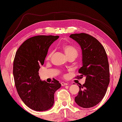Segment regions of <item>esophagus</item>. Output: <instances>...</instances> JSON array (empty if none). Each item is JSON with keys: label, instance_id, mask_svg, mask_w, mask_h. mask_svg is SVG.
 I'll use <instances>...</instances> for the list:
<instances>
[{"label": "esophagus", "instance_id": "esophagus-1", "mask_svg": "<svg viewBox=\"0 0 122 122\" xmlns=\"http://www.w3.org/2000/svg\"><path fill=\"white\" fill-rule=\"evenodd\" d=\"M61 84L62 86H64V85H68V83H65V82H61Z\"/></svg>", "mask_w": 122, "mask_h": 122}]
</instances>
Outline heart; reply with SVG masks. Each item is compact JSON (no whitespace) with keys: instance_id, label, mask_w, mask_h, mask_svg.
<instances>
[{"instance_id":"b5f03b06","label":"heart","mask_w":122,"mask_h":122,"mask_svg":"<svg viewBox=\"0 0 122 122\" xmlns=\"http://www.w3.org/2000/svg\"><path fill=\"white\" fill-rule=\"evenodd\" d=\"M62 49L65 52L66 55L68 57V58L73 57L74 58H76L78 55V51L77 49L74 47L71 46L70 45H63L61 46ZM53 52L50 51L46 56V60H50L51 58Z\"/></svg>"}]
</instances>
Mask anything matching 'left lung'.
Instances as JSON below:
<instances>
[{
    "mask_svg": "<svg viewBox=\"0 0 122 122\" xmlns=\"http://www.w3.org/2000/svg\"><path fill=\"white\" fill-rule=\"evenodd\" d=\"M70 37L77 41L82 50L83 66L79 70L80 75L76 78L86 77L84 84L79 85L75 101L81 107H92L104 97L110 83L107 56L101 44L89 34H72Z\"/></svg>",
    "mask_w": 122,
    "mask_h": 122,
    "instance_id": "1",
    "label": "left lung"
}]
</instances>
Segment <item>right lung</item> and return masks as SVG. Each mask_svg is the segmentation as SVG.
<instances>
[{
	"label": "right lung",
	"instance_id": "obj_1",
	"mask_svg": "<svg viewBox=\"0 0 122 122\" xmlns=\"http://www.w3.org/2000/svg\"><path fill=\"white\" fill-rule=\"evenodd\" d=\"M59 38L37 36L29 38L20 46L15 56L13 74L18 94L26 106L36 111L51 107L55 92L61 86L55 79L51 83L41 81L38 73L51 44Z\"/></svg>",
	"mask_w": 122,
	"mask_h": 122
}]
</instances>
